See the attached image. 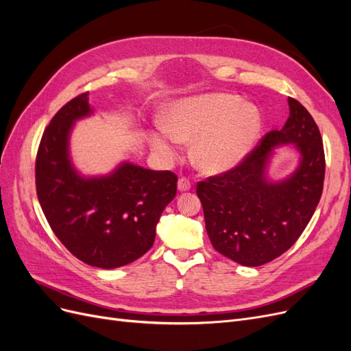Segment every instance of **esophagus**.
Wrapping results in <instances>:
<instances>
[{
  "instance_id": "1",
  "label": "esophagus",
  "mask_w": 351,
  "mask_h": 351,
  "mask_svg": "<svg viewBox=\"0 0 351 351\" xmlns=\"http://www.w3.org/2000/svg\"><path fill=\"white\" fill-rule=\"evenodd\" d=\"M177 187H178V190L180 192H189L190 189H192V184H190V182H189V178H186V177H182L178 180V183H177Z\"/></svg>"
}]
</instances>
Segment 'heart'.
Here are the masks:
<instances>
[{
	"mask_svg": "<svg viewBox=\"0 0 351 351\" xmlns=\"http://www.w3.org/2000/svg\"><path fill=\"white\" fill-rule=\"evenodd\" d=\"M263 127L256 105L236 95L204 93L169 105L165 124L149 132L155 151L168 159L180 155L183 142H193V159L205 171L236 167L258 143Z\"/></svg>",
	"mask_w": 351,
	"mask_h": 351,
	"instance_id": "heart-1",
	"label": "heart"
}]
</instances>
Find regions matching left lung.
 <instances>
[{
	"instance_id": "obj_1",
	"label": "left lung",
	"mask_w": 351,
	"mask_h": 351,
	"mask_svg": "<svg viewBox=\"0 0 351 351\" xmlns=\"http://www.w3.org/2000/svg\"><path fill=\"white\" fill-rule=\"evenodd\" d=\"M290 117L272 130L244 161L197 184L212 246L243 267H259L281 256L300 237L319 204L325 155L319 129L303 105L289 98ZM289 145L298 165L272 180L274 149Z\"/></svg>"
}]
</instances>
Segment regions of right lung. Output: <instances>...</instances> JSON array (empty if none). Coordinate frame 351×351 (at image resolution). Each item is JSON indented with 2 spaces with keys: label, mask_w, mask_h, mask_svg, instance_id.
<instances>
[{
  "label": "right lung",
  "mask_w": 351,
  "mask_h": 351,
  "mask_svg": "<svg viewBox=\"0 0 351 351\" xmlns=\"http://www.w3.org/2000/svg\"><path fill=\"white\" fill-rule=\"evenodd\" d=\"M92 114L86 92L51 120L36 156V193L52 231L74 256L114 269L152 247L159 217L177 193V176L129 161L105 176L79 173L70 136L76 121Z\"/></svg>",
  "instance_id": "add662e5"
}]
</instances>
